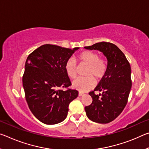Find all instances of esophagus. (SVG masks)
Instances as JSON below:
<instances>
[{
  "label": "esophagus",
  "mask_w": 149,
  "mask_h": 149,
  "mask_svg": "<svg viewBox=\"0 0 149 149\" xmlns=\"http://www.w3.org/2000/svg\"><path fill=\"white\" fill-rule=\"evenodd\" d=\"M84 95V93H81V92H79V94H78V95L79 96V97H81V96H83Z\"/></svg>",
  "instance_id": "1"
}]
</instances>
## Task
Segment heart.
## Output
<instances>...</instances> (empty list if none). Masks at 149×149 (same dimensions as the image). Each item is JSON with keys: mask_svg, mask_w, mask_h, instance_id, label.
Wrapping results in <instances>:
<instances>
[{"mask_svg": "<svg viewBox=\"0 0 149 149\" xmlns=\"http://www.w3.org/2000/svg\"><path fill=\"white\" fill-rule=\"evenodd\" d=\"M77 59L81 63L88 65L85 72L87 77H79L73 82V87L79 91L85 92L94 87L95 81L93 77L96 79H100L104 76L107 70V60L99 58V55L95 52L85 50L78 55ZM65 71L68 76L71 79H74L77 76V65L75 60L70 58L65 63Z\"/></svg>", "mask_w": 149, "mask_h": 149, "instance_id": "obj_1", "label": "heart"}]
</instances>
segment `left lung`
Instances as JSON below:
<instances>
[{
    "label": "left lung",
    "mask_w": 149,
    "mask_h": 149,
    "mask_svg": "<svg viewBox=\"0 0 149 149\" xmlns=\"http://www.w3.org/2000/svg\"><path fill=\"white\" fill-rule=\"evenodd\" d=\"M85 48L99 50L108 60L107 72L94 91L89 92L93 101L85 107V110L93 122L109 123L122 113L127 104L132 85L130 64L122 50L111 42H97ZM95 91L102 93L96 95Z\"/></svg>",
    "instance_id": "obj_1"
}]
</instances>
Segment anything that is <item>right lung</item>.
Masks as SVG:
<instances>
[{
	"instance_id": "right-lung-1",
	"label": "right lung",
	"mask_w": 149,
	"mask_h": 149,
	"mask_svg": "<svg viewBox=\"0 0 149 149\" xmlns=\"http://www.w3.org/2000/svg\"><path fill=\"white\" fill-rule=\"evenodd\" d=\"M78 49L46 44L33 51L26 60L22 77L25 97L33 114L45 124L64 121L70 103L77 97V90L68 89L72 84L64 65ZM62 88L68 89L64 91Z\"/></svg>"
}]
</instances>
